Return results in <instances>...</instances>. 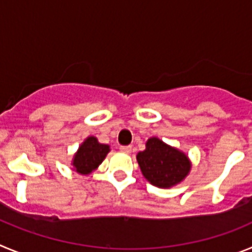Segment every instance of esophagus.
Masks as SVG:
<instances>
[{
  "label": "esophagus",
  "mask_w": 252,
  "mask_h": 252,
  "mask_svg": "<svg viewBox=\"0 0 252 252\" xmlns=\"http://www.w3.org/2000/svg\"><path fill=\"white\" fill-rule=\"evenodd\" d=\"M131 146L130 145H125V146H120V150L125 154H130L131 153Z\"/></svg>",
  "instance_id": "obj_1"
}]
</instances>
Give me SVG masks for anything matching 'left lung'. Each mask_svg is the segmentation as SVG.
Wrapping results in <instances>:
<instances>
[{
    "mask_svg": "<svg viewBox=\"0 0 252 252\" xmlns=\"http://www.w3.org/2000/svg\"><path fill=\"white\" fill-rule=\"evenodd\" d=\"M136 159L144 177L160 188L180 183L190 170L186 154L170 148L157 137L148 140L146 149L137 154Z\"/></svg>",
    "mask_w": 252,
    "mask_h": 252,
    "instance_id": "8db88e82",
    "label": "left lung"
}]
</instances>
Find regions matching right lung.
<instances>
[{
  "mask_svg": "<svg viewBox=\"0 0 252 252\" xmlns=\"http://www.w3.org/2000/svg\"><path fill=\"white\" fill-rule=\"evenodd\" d=\"M108 151H110V146L99 144L95 137H88L74 155L73 165L78 173L90 174L103 161Z\"/></svg>",
  "mask_w": 252,
  "mask_h": 252,
  "instance_id": "obj_1",
  "label": "right lung"
}]
</instances>
